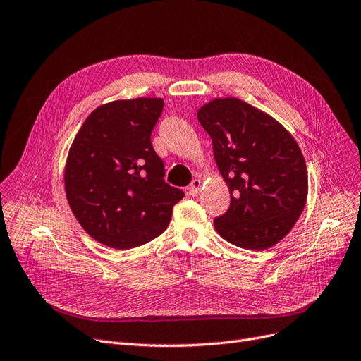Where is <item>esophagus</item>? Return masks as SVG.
Returning <instances> with one entry per match:
<instances>
[{
	"mask_svg": "<svg viewBox=\"0 0 361 361\" xmlns=\"http://www.w3.org/2000/svg\"><path fill=\"white\" fill-rule=\"evenodd\" d=\"M199 190H201V180H193L188 188V193L190 196H196L199 193Z\"/></svg>",
	"mask_w": 361,
	"mask_h": 361,
	"instance_id": "1",
	"label": "esophagus"
}]
</instances>
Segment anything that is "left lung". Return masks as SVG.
<instances>
[{"mask_svg": "<svg viewBox=\"0 0 361 361\" xmlns=\"http://www.w3.org/2000/svg\"><path fill=\"white\" fill-rule=\"evenodd\" d=\"M212 140L231 205L214 219L233 245L266 250L291 231L308 196V169L287 129L274 117L236 98L214 99L197 111Z\"/></svg>", "mask_w": 361, "mask_h": 361, "instance_id": "obj_1", "label": "left lung"}]
</instances>
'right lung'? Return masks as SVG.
Segmentation results:
<instances>
[{
  "label": "right lung",
  "mask_w": 361,
  "mask_h": 361,
  "mask_svg": "<svg viewBox=\"0 0 361 361\" xmlns=\"http://www.w3.org/2000/svg\"><path fill=\"white\" fill-rule=\"evenodd\" d=\"M164 99L113 101L80 128L65 165V192L82 228L98 243L128 250L152 241L184 192L165 183L152 132Z\"/></svg>",
  "instance_id": "1"
}]
</instances>
